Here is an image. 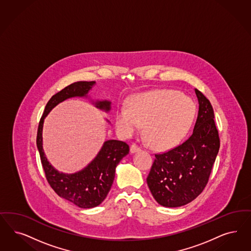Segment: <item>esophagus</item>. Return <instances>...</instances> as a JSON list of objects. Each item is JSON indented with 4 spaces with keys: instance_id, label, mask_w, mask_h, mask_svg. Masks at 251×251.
<instances>
[{
    "instance_id": "obj_1",
    "label": "esophagus",
    "mask_w": 251,
    "mask_h": 251,
    "mask_svg": "<svg viewBox=\"0 0 251 251\" xmlns=\"http://www.w3.org/2000/svg\"><path fill=\"white\" fill-rule=\"evenodd\" d=\"M140 151H141V149L138 145H136V144H133V145L131 146V148H130V152L131 153H136V152H138Z\"/></svg>"
}]
</instances>
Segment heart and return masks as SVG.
Instances as JSON below:
<instances>
[{"mask_svg":"<svg viewBox=\"0 0 251 251\" xmlns=\"http://www.w3.org/2000/svg\"><path fill=\"white\" fill-rule=\"evenodd\" d=\"M194 102L175 90H155L134 95L128 109L118 108L115 126L124 138L137 134L144 126L151 145L166 149L178 143L189 129L195 116Z\"/></svg>","mask_w":251,"mask_h":251,"instance_id":"heart-1","label":"heart"}]
</instances>
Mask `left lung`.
Wrapping results in <instances>:
<instances>
[{
    "instance_id": "left-lung-1",
    "label": "left lung",
    "mask_w": 251,
    "mask_h": 251,
    "mask_svg": "<svg viewBox=\"0 0 251 251\" xmlns=\"http://www.w3.org/2000/svg\"><path fill=\"white\" fill-rule=\"evenodd\" d=\"M199 113L193 133L182 144L155 160L147 184L155 201L176 208L191 202L207 185L220 148L218 130L210 100L195 89Z\"/></svg>"
}]
</instances>
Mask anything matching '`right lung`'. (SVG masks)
<instances>
[{
    "instance_id": "obj_1",
    "label": "right lung",
    "mask_w": 251,
    "mask_h": 251,
    "mask_svg": "<svg viewBox=\"0 0 251 251\" xmlns=\"http://www.w3.org/2000/svg\"><path fill=\"white\" fill-rule=\"evenodd\" d=\"M95 84V81L75 82L50 98L42 114L37 135V147L50 186L58 196L82 209L97 207L105 200L113 185L115 168L129 153V146L120 140H107L97 156L85 168L74 174H65L57 171L48 162L42 147V129L45 117L57 104L70 98H88L89 90ZM92 103L106 113L111 110L109 100H92Z\"/></svg>"
}]
</instances>
